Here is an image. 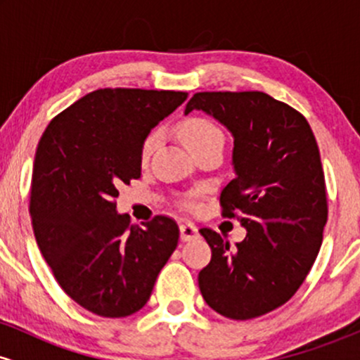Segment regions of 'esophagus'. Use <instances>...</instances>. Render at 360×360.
Returning <instances> with one entry per match:
<instances>
[{
  "label": "esophagus",
  "mask_w": 360,
  "mask_h": 360,
  "mask_svg": "<svg viewBox=\"0 0 360 360\" xmlns=\"http://www.w3.org/2000/svg\"><path fill=\"white\" fill-rule=\"evenodd\" d=\"M179 232H181V240L188 242L193 240V238L198 237V229L193 225L191 221H184L179 225Z\"/></svg>",
  "instance_id": "esophagus-1"
}]
</instances>
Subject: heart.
Listing matches in <instances>:
<instances>
[{"instance_id": "obj_1", "label": "heart", "mask_w": 360, "mask_h": 360, "mask_svg": "<svg viewBox=\"0 0 360 360\" xmlns=\"http://www.w3.org/2000/svg\"><path fill=\"white\" fill-rule=\"evenodd\" d=\"M176 131L184 146L193 152L194 155L198 152L205 150V148L217 147L225 143V135H223L221 128L217 123L212 122L210 118L200 117V115H191V117L181 118L176 123ZM159 143V134L157 131H150L146 139H143L142 150H140V159L147 160L150 157L154 148ZM186 206H193L191 201H186Z\"/></svg>"}]
</instances>
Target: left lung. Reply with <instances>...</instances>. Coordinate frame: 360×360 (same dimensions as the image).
I'll return each mask as SVG.
<instances>
[{
	"label": "left lung",
	"instance_id": "1",
	"mask_svg": "<svg viewBox=\"0 0 360 360\" xmlns=\"http://www.w3.org/2000/svg\"><path fill=\"white\" fill-rule=\"evenodd\" d=\"M194 108L232 131L237 176L223 188L220 206L247 229L235 247L200 229L212 247L200 291L223 316H262L295 296L323 240L328 203L316 139L298 110L260 91L196 93L186 113Z\"/></svg>",
	"mask_w": 360,
	"mask_h": 360
}]
</instances>
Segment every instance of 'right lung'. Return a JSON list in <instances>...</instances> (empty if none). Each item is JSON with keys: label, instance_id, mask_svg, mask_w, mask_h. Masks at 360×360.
<instances>
[{"label": "right lung", "instance_id": "1", "mask_svg": "<svg viewBox=\"0 0 360 360\" xmlns=\"http://www.w3.org/2000/svg\"><path fill=\"white\" fill-rule=\"evenodd\" d=\"M184 91L105 88L52 118L37 146L30 188L35 240L69 298L105 318L139 311L174 252L179 226H143L117 213L118 188L140 177L143 139Z\"/></svg>", "mask_w": 360, "mask_h": 360}]
</instances>
